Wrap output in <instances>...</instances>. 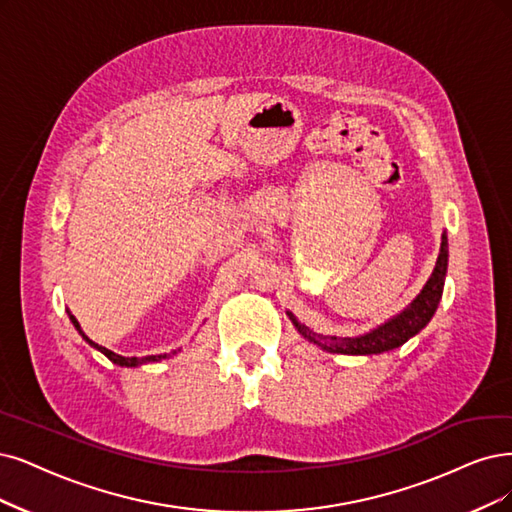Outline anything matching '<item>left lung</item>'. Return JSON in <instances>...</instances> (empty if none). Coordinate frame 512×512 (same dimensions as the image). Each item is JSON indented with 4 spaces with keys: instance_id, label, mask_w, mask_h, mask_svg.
<instances>
[{
    "instance_id": "left-lung-1",
    "label": "left lung",
    "mask_w": 512,
    "mask_h": 512,
    "mask_svg": "<svg viewBox=\"0 0 512 512\" xmlns=\"http://www.w3.org/2000/svg\"><path fill=\"white\" fill-rule=\"evenodd\" d=\"M447 261H449V244H447V232L441 234V249L437 263H434V270L422 291L411 299L399 314L390 316L384 320L382 325L369 329L361 335H320L314 333L310 327L301 325L293 312H287L291 318L293 327L299 331L301 337H306L310 344L316 348L331 352V354H348V356H371V354H382L388 350H394L409 342L411 337L418 335L434 316L439 308V301L443 297L445 287V276H447Z\"/></svg>"
}]
</instances>
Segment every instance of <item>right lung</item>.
Returning <instances> with one entry per match:
<instances>
[{"label": "right lung", "instance_id": "obj_1", "mask_svg": "<svg viewBox=\"0 0 512 512\" xmlns=\"http://www.w3.org/2000/svg\"><path fill=\"white\" fill-rule=\"evenodd\" d=\"M67 314H69V320L73 323V327L78 329V333L84 337V342L86 344H90L94 350H99L101 354H105L109 361L113 363V365H120V367H141V365H147V363H160V361H164V358H170V356H175L179 350H173V352H168V354H151V356H122V354H116V352H111V350H107V348H103V346H99V344H94L92 339L82 331V327H80V323H78V318H75L69 310H67Z\"/></svg>", "mask_w": 512, "mask_h": 512}]
</instances>
